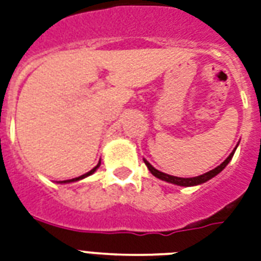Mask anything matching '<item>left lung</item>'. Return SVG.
I'll return each mask as SVG.
<instances>
[{
  "label": "left lung",
  "mask_w": 261,
  "mask_h": 261,
  "mask_svg": "<svg viewBox=\"0 0 261 261\" xmlns=\"http://www.w3.org/2000/svg\"><path fill=\"white\" fill-rule=\"evenodd\" d=\"M236 149L234 148V150H232L231 153H230V156L224 160L220 166H218L216 168H214V170L208 171V172H205V174L202 175H198V176H194V178H179V176H172V175H168V174H164V172H162V171L156 170L154 167L150 164L149 162H146V160H144L145 164H146V167L149 168V171L152 172L156 178L162 179V180H166V182H168V184H174V185H178V186H185V188H189V186H196V185H201V184H205L206 180H210V179H212L214 176H216V175L219 174V172H222V171L224 170V167L227 166L228 163H230V160L232 159V156H234V152H236Z\"/></svg>",
  "instance_id": "8db88e82"
}]
</instances>
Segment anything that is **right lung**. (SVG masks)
<instances>
[{
    "instance_id": "1",
    "label": "right lung",
    "mask_w": 261,
    "mask_h": 261,
    "mask_svg": "<svg viewBox=\"0 0 261 261\" xmlns=\"http://www.w3.org/2000/svg\"><path fill=\"white\" fill-rule=\"evenodd\" d=\"M99 164H101V163H98V164H97V166H95L94 168H93V170H90V171H89V172H86V174L81 175V176H77V178L68 179V180H61V182H60V184H69V182H76V180H81V179L86 178V176H89V175L94 174V172H95V170H97V168H98V167H99Z\"/></svg>"
}]
</instances>
